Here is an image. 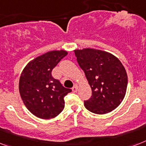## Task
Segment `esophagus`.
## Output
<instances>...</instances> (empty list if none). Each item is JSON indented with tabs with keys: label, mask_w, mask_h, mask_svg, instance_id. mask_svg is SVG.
Here are the masks:
<instances>
[{
	"label": "esophagus",
	"mask_w": 146,
	"mask_h": 146,
	"mask_svg": "<svg viewBox=\"0 0 146 146\" xmlns=\"http://www.w3.org/2000/svg\"><path fill=\"white\" fill-rule=\"evenodd\" d=\"M72 90H73V92H76L77 90H78V86H77V85H74V86L72 88Z\"/></svg>",
	"instance_id": "obj_1"
}]
</instances>
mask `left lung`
Returning a JSON list of instances; mask_svg holds the SVG:
<instances>
[{
    "mask_svg": "<svg viewBox=\"0 0 146 146\" xmlns=\"http://www.w3.org/2000/svg\"><path fill=\"white\" fill-rule=\"evenodd\" d=\"M74 52L92 91L91 98L84 102L85 108L95 114L112 112L122 102L127 91V75L121 62L99 49H76Z\"/></svg>",
    "mask_w": 146,
    "mask_h": 146,
    "instance_id": "1",
    "label": "left lung"
}]
</instances>
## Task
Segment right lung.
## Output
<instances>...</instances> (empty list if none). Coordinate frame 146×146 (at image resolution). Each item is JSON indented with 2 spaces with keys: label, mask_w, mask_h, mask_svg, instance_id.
Here are the masks:
<instances>
[{
  "label": "right lung",
  "mask_w": 146,
  "mask_h": 146,
  "mask_svg": "<svg viewBox=\"0 0 146 146\" xmlns=\"http://www.w3.org/2000/svg\"><path fill=\"white\" fill-rule=\"evenodd\" d=\"M67 51H50L36 57L24 68L19 79V93L29 111L36 117L50 119L64 108V97L71 92L53 78L52 71Z\"/></svg>",
  "instance_id": "right-lung-1"
}]
</instances>
